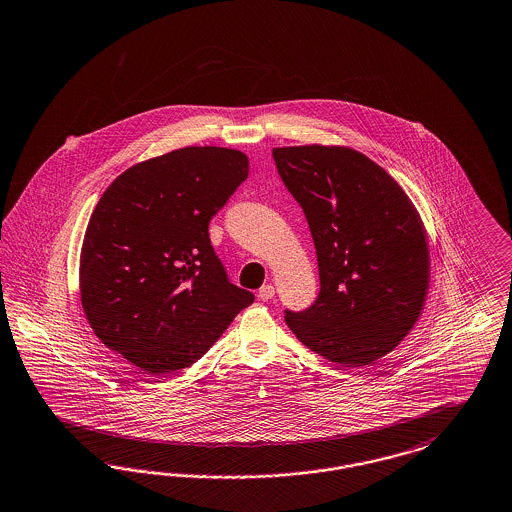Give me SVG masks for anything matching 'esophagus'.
<instances>
[{"mask_svg":"<svg viewBox=\"0 0 512 512\" xmlns=\"http://www.w3.org/2000/svg\"><path fill=\"white\" fill-rule=\"evenodd\" d=\"M257 297H259L261 301H268V299H272V297H274V286L266 284V286L261 287V289L257 291Z\"/></svg>","mask_w":512,"mask_h":512,"instance_id":"1","label":"esophagus"}]
</instances>
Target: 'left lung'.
<instances>
[{"label":"left lung","mask_w":512,"mask_h":512,"mask_svg":"<svg viewBox=\"0 0 512 512\" xmlns=\"http://www.w3.org/2000/svg\"><path fill=\"white\" fill-rule=\"evenodd\" d=\"M278 173L305 211L320 295L287 328L329 362L360 368L389 354L419 320L430 284L425 225L404 188L348 146H282Z\"/></svg>","instance_id":"obj_1"}]
</instances>
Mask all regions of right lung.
<instances>
[{
  "instance_id": "obj_1",
  "label": "right lung",
  "mask_w": 512,
  "mask_h": 512,
  "mask_svg": "<svg viewBox=\"0 0 512 512\" xmlns=\"http://www.w3.org/2000/svg\"><path fill=\"white\" fill-rule=\"evenodd\" d=\"M247 173L240 150L186 146L125 169L95 205L80 255L83 312L133 366H192L253 303L228 282L207 232Z\"/></svg>"
}]
</instances>
